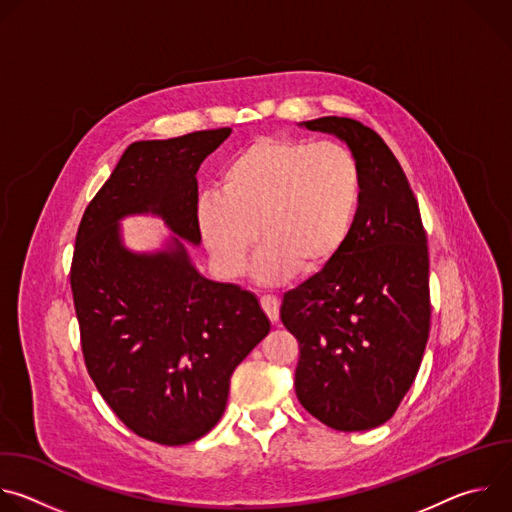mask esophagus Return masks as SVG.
Segmentation results:
<instances>
[{"label":"esophagus","mask_w":512,"mask_h":512,"mask_svg":"<svg viewBox=\"0 0 512 512\" xmlns=\"http://www.w3.org/2000/svg\"><path fill=\"white\" fill-rule=\"evenodd\" d=\"M261 308L265 310L267 318L275 324L279 320V300L275 296H263L261 298Z\"/></svg>","instance_id":"obj_1"}]
</instances>
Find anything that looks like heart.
<instances>
[{"mask_svg":"<svg viewBox=\"0 0 512 512\" xmlns=\"http://www.w3.org/2000/svg\"><path fill=\"white\" fill-rule=\"evenodd\" d=\"M360 202L362 172L346 145L261 137L229 158L218 192L200 196L196 227L227 277L245 271L261 239L255 275L275 285L296 269L330 267L352 237Z\"/></svg>","mask_w":512,"mask_h":512,"instance_id":"b5f03b06","label":"heart"}]
</instances>
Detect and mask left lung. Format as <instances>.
<instances>
[{
	"label": "left lung",
	"instance_id": "obj_1",
	"mask_svg": "<svg viewBox=\"0 0 512 512\" xmlns=\"http://www.w3.org/2000/svg\"><path fill=\"white\" fill-rule=\"evenodd\" d=\"M300 127L348 145L362 202L336 261L283 296L281 322L300 342L296 395L332 429H373L393 417L425 352L427 237L407 176L377 131L348 117Z\"/></svg>",
	"mask_w": 512,
	"mask_h": 512
}]
</instances>
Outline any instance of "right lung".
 Wrapping results in <instances>:
<instances>
[{
    "label": "right lung",
    "mask_w": 512,
    "mask_h": 512,
    "mask_svg": "<svg viewBox=\"0 0 512 512\" xmlns=\"http://www.w3.org/2000/svg\"><path fill=\"white\" fill-rule=\"evenodd\" d=\"M229 135L131 143L77 233L70 287L89 375L133 433L162 446L190 444L218 423L233 371L271 328L251 291L206 279L186 247L202 241L196 172ZM145 213L173 235L156 252H133L120 221Z\"/></svg>",
    "instance_id": "add662e5"
}]
</instances>
